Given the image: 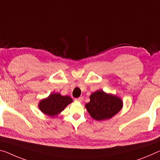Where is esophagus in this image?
<instances>
[{"label":"esophagus","instance_id":"34e87169","mask_svg":"<svg viewBox=\"0 0 160 160\" xmlns=\"http://www.w3.org/2000/svg\"><path fill=\"white\" fill-rule=\"evenodd\" d=\"M75 100L77 101V102H83V97H80L77 98V99H76Z\"/></svg>","mask_w":160,"mask_h":160}]
</instances>
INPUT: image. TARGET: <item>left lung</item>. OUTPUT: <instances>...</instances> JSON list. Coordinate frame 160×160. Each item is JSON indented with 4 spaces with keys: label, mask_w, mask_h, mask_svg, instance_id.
Instances as JSON below:
<instances>
[{
    "label": "left lung",
    "mask_w": 160,
    "mask_h": 160,
    "mask_svg": "<svg viewBox=\"0 0 160 160\" xmlns=\"http://www.w3.org/2000/svg\"><path fill=\"white\" fill-rule=\"evenodd\" d=\"M90 102L85 107L93 119L104 121L115 116L123 107L120 97L112 94H107L103 90H97L89 97Z\"/></svg>",
    "instance_id": "left-lung-1"
}]
</instances>
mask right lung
Instances as JSON below:
<instances>
[{
  "mask_svg": "<svg viewBox=\"0 0 160 160\" xmlns=\"http://www.w3.org/2000/svg\"><path fill=\"white\" fill-rule=\"evenodd\" d=\"M72 102L73 99L69 96H62L59 93H51L48 97L40 101L38 107L44 114L55 117Z\"/></svg>",
  "mask_w": 160,
  "mask_h": 160,
  "instance_id": "obj_1",
  "label": "right lung"
}]
</instances>
